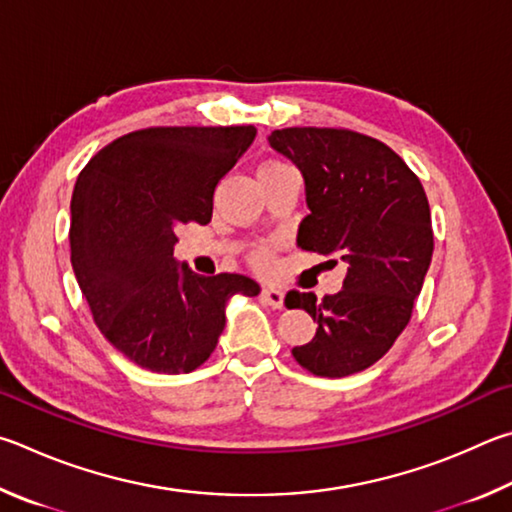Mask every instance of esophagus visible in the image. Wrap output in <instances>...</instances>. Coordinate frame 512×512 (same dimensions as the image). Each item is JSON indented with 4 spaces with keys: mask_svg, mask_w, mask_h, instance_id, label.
Here are the masks:
<instances>
[{
    "mask_svg": "<svg viewBox=\"0 0 512 512\" xmlns=\"http://www.w3.org/2000/svg\"><path fill=\"white\" fill-rule=\"evenodd\" d=\"M261 297H263V301L267 303V306H272L276 310H281L285 306V292L279 290V288H272V285H267V288H263Z\"/></svg>",
    "mask_w": 512,
    "mask_h": 512,
    "instance_id": "34e87169",
    "label": "esophagus"
}]
</instances>
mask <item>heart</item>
<instances>
[{"label": "heart", "mask_w": 512, "mask_h": 512, "mask_svg": "<svg viewBox=\"0 0 512 512\" xmlns=\"http://www.w3.org/2000/svg\"><path fill=\"white\" fill-rule=\"evenodd\" d=\"M254 263H256L258 267H267V265H270V251H267V249L256 251V256H254Z\"/></svg>", "instance_id": "1"}]
</instances>
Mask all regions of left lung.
<instances>
[{"label": "left lung", "mask_w": 512, "mask_h": 512, "mask_svg": "<svg viewBox=\"0 0 512 512\" xmlns=\"http://www.w3.org/2000/svg\"><path fill=\"white\" fill-rule=\"evenodd\" d=\"M270 146L299 168L310 215L297 245L344 263L342 290L324 301L290 292L288 308L317 321L292 355L321 378L369 369L405 330L432 263L434 233L420 179L382 141L351 130H274Z\"/></svg>", "instance_id": "8db88e82"}]
</instances>
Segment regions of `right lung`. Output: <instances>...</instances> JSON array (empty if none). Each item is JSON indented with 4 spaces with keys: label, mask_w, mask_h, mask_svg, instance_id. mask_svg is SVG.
<instances>
[{
    "label": "right lung",
    "mask_w": 512,
    "mask_h": 512,
    "mask_svg": "<svg viewBox=\"0 0 512 512\" xmlns=\"http://www.w3.org/2000/svg\"><path fill=\"white\" fill-rule=\"evenodd\" d=\"M256 137L254 125L148 128L98 150L71 195V267L107 342L152 373L209 360L242 274H195L173 256L177 229L206 224L220 179Z\"/></svg>",
    "instance_id": "obj_1"
}]
</instances>
